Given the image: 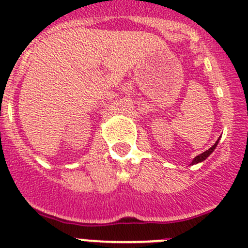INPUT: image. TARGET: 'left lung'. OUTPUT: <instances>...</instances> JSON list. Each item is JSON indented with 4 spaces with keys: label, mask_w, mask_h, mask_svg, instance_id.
Masks as SVG:
<instances>
[{
    "label": "left lung",
    "mask_w": 248,
    "mask_h": 248,
    "mask_svg": "<svg viewBox=\"0 0 248 248\" xmlns=\"http://www.w3.org/2000/svg\"><path fill=\"white\" fill-rule=\"evenodd\" d=\"M219 139H220V137H219V138L217 139V141H216V143H215V145H212V146H211L210 149H208V150L203 151L202 154H200V155H198V156H196V157L194 158L193 161H191L190 166H191V165H196V163H200V162H202V161H205L206 158H207L208 156H210L211 154H212L213 151H215V149L217 148V145H218V141H219Z\"/></svg>",
    "instance_id": "8db88e82"
}]
</instances>
